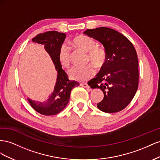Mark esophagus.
Here are the masks:
<instances>
[{"instance_id":"esophagus-1","label":"esophagus","mask_w":160,"mask_h":160,"mask_svg":"<svg viewBox=\"0 0 160 160\" xmlns=\"http://www.w3.org/2000/svg\"><path fill=\"white\" fill-rule=\"evenodd\" d=\"M80 86H83V87H84V88H89L90 87V86H88V84L87 83H81Z\"/></svg>"}]
</instances>
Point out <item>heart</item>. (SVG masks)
I'll use <instances>...</instances> for the list:
<instances>
[{"mask_svg":"<svg viewBox=\"0 0 160 160\" xmlns=\"http://www.w3.org/2000/svg\"><path fill=\"white\" fill-rule=\"evenodd\" d=\"M72 43L76 47L88 52V60L97 68L102 67L107 62V53L102 47L97 46L96 41L88 36L80 35L72 40ZM58 60L63 68H68L71 62V52L70 48L63 44L59 49ZM94 74V69L92 65L85 66H74L69 70L68 74L71 79L77 81H86Z\"/></svg>","mask_w":160,"mask_h":160,"instance_id":"obj_1","label":"heart"}]
</instances>
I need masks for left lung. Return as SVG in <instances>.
Masks as SVG:
<instances>
[{
  "mask_svg": "<svg viewBox=\"0 0 160 160\" xmlns=\"http://www.w3.org/2000/svg\"><path fill=\"white\" fill-rule=\"evenodd\" d=\"M84 33L101 43L107 53L105 64L88 82L104 93L97 107L107 113L121 111L131 102L138 88L139 63L133 45L125 35L108 27L87 29Z\"/></svg>",
  "mask_w": 160,
  "mask_h": 160,
  "instance_id": "1",
  "label": "left lung"
}]
</instances>
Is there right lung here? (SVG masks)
Returning a JSON list of instances; mask_svg holds the SVG:
<instances>
[{
  "label": "right lung",
  "instance_id": "1",
  "mask_svg": "<svg viewBox=\"0 0 160 160\" xmlns=\"http://www.w3.org/2000/svg\"><path fill=\"white\" fill-rule=\"evenodd\" d=\"M66 38V34L56 31H49L36 35L32 41L43 45L58 71L56 86L53 93L45 102L33 101L28 99L34 110L43 115H54L65 108L69 102L72 90L80 84L68 79L66 72L62 69L58 60V52Z\"/></svg>",
  "mask_w": 160,
  "mask_h": 160
}]
</instances>
